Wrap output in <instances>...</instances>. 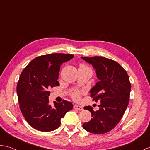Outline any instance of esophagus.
Wrapping results in <instances>:
<instances>
[{"label": "esophagus", "instance_id": "1", "mask_svg": "<svg viewBox=\"0 0 150 150\" xmlns=\"http://www.w3.org/2000/svg\"><path fill=\"white\" fill-rule=\"evenodd\" d=\"M74 108L75 110H80V111H81V110H83V108L82 106H79V105H74Z\"/></svg>", "mask_w": 150, "mask_h": 150}]
</instances>
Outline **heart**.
Returning <instances> with one entry per match:
<instances>
[{
	"mask_svg": "<svg viewBox=\"0 0 150 150\" xmlns=\"http://www.w3.org/2000/svg\"><path fill=\"white\" fill-rule=\"evenodd\" d=\"M81 67H84V66H81ZM72 97L75 100H79L80 98V96H81V93L80 91H76L74 93H72Z\"/></svg>",
	"mask_w": 150,
	"mask_h": 150,
	"instance_id": "1",
	"label": "heart"
}]
</instances>
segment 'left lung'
<instances>
[{
  "instance_id": "left-lung-1",
  "label": "left lung",
  "mask_w": 150,
  "mask_h": 150,
  "mask_svg": "<svg viewBox=\"0 0 150 150\" xmlns=\"http://www.w3.org/2000/svg\"><path fill=\"white\" fill-rule=\"evenodd\" d=\"M91 64L99 81L90 91L93 100L100 101L99 110L85 106L91 112L92 119L83 124L86 131L94 134H104L114 129L122 118L129 103L131 85L126 70L116 61L95 56L81 57Z\"/></svg>"
}]
</instances>
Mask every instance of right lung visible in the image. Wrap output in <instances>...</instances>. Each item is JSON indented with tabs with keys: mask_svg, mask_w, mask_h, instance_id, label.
<instances>
[{
	"mask_svg": "<svg viewBox=\"0 0 150 150\" xmlns=\"http://www.w3.org/2000/svg\"><path fill=\"white\" fill-rule=\"evenodd\" d=\"M74 57L72 54L52 53L36 57L23 70L17 85L19 108L28 123L38 131H52L73 108L70 102L49 104V89L59 86L61 65Z\"/></svg>",
	"mask_w": 150,
	"mask_h": 150,
	"instance_id": "1",
	"label": "right lung"
}]
</instances>
